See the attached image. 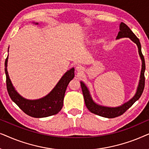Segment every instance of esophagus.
Instances as JSON below:
<instances>
[{"mask_svg":"<svg viewBox=\"0 0 149 149\" xmlns=\"http://www.w3.org/2000/svg\"><path fill=\"white\" fill-rule=\"evenodd\" d=\"M76 69L78 71H82L83 70V68L82 66H81V65H77L76 67Z\"/></svg>","mask_w":149,"mask_h":149,"instance_id":"34e87169","label":"esophagus"}]
</instances>
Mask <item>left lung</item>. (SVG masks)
<instances>
[{"label":"left lung","mask_w":149,"mask_h":149,"mask_svg":"<svg viewBox=\"0 0 149 149\" xmlns=\"http://www.w3.org/2000/svg\"><path fill=\"white\" fill-rule=\"evenodd\" d=\"M130 38L132 41L135 42L137 45L138 48V52L141 58L142 65V70L141 74H140V79L139 85L137 89V92L134 97L130 100L129 102H126L121 107L116 108H110V107H104L102 106L97 105L91 99V95L89 94V91L87 87L83 82H81V86L82 89L83 97H84L85 106H86L87 109L89 110L91 113H94L95 115L107 118H115L119 116L123 115L125 112L129 109L134 103L136 100H138L141 96L142 92H143L144 85H145V77H144V71H145V61H144V56L142 55L141 51V45H140V40L137 36L134 34V32L130 30V28L126 25L125 24L121 22L120 24V31L118 33V36H117V39L121 38Z\"/></svg>","instance_id":"1"}]
</instances>
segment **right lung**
Here are the masks:
<instances>
[{"label": "right lung", "instance_id": "right-lung-1", "mask_svg": "<svg viewBox=\"0 0 149 149\" xmlns=\"http://www.w3.org/2000/svg\"><path fill=\"white\" fill-rule=\"evenodd\" d=\"M36 24H38L36 23ZM8 56L6 58L5 74L7 89L10 97L26 115L35 118L47 117L56 115L63 107V100L68 83L74 76V69L72 68L62 77L54 89L45 97L36 100L24 99L15 90L7 70Z\"/></svg>", "mask_w": 149, "mask_h": 149}]
</instances>
